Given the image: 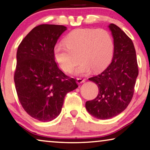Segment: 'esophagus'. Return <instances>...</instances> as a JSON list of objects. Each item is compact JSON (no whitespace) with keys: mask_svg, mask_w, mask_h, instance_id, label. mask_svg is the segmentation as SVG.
Masks as SVG:
<instances>
[{"mask_svg":"<svg viewBox=\"0 0 150 150\" xmlns=\"http://www.w3.org/2000/svg\"><path fill=\"white\" fill-rule=\"evenodd\" d=\"M83 82H85V79H83V78H77V83L78 84L82 83Z\"/></svg>","mask_w":150,"mask_h":150,"instance_id":"obj_1","label":"esophagus"}]
</instances>
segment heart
<instances>
[{
    "instance_id": "1",
    "label": "heart",
    "mask_w": 150,
    "mask_h": 150,
    "mask_svg": "<svg viewBox=\"0 0 150 150\" xmlns=\"http://www.w3.org/2000/svg\"><path fill=\"white\" fill-rule=\"evenodd\" d=\"M64 44H55L53 57L62 71L69 72L77 62L73 73L86 75L91 69L95 72L106 67L113 55L114 42L110 33L104 29H77L64 40Z\"/></svg>"
}]
</instances>
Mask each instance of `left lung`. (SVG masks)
I'll use <instances>...</instances> for the list:
<instances>
[{
  "label": "left lung",
  "mask_w": 150,
  "mask_h": 150,
  "mask_svg": "<svg viewBox=\"0 0 150 150\" xmlns=\"http://www.w3.org/2000/svg\"><path fill=\"white\" fill-rule=\"evenodd\" d=\"M114 42L111 63L89 81L97 84V97L86 102L88 112L98 119H109L124 111L132 99L138 73L136 52L133 43L120 28L108 26Z\"/></svg>",
  "instance_id": "obj_1"
}]
</instances>
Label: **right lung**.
Returning <instances> with one entry per match:
<instances>
[{"mask_svg":"<svg viewBox=\"0 0 150 150\" xmlns=\"http://www.w3.org/2000/svg\"><path fill=\"white\" fill-rule=\"evenodd\" d=\"M67 30L63 25L35 27L17 48L14 81L19 102L31 117L49 122L61 113L67 93L78 88L58 67L53 47Z\"/></svg>","mask_w":150,"mask_h":150,"instance_id":"obj_1","label":"right lung"}]
</instances>
